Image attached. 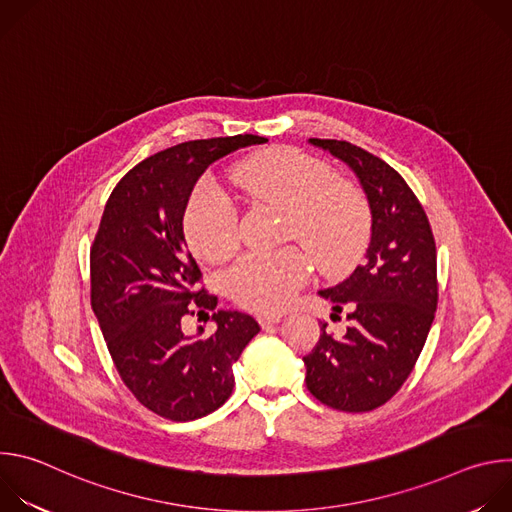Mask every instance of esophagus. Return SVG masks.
Listing matches in <instances>:
<instances>
[{
    "mask_svg": "<svg viewBox=\"0 0 512 512\" xmlns=\"http://www.w3.org/2000/svg\"><path fill=\"white\" fill-rule=\"evenodd\" d=\"M257 320H259L261 328H263V330H267V328H271V326L279 324V322H281V316H279V314H259V316H257Z\"/></svg>",
    "mask_w": 512,
    "mask_h": 512,
    "instance_id": "obj_1",
    "label": "esophagus"
}]
</instances>
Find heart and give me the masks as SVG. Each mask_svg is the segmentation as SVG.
<instances>
[{"label":"heart","mask_w":512,"mask_h":512,"mask_svg":"<svg viewBox=\"0 0 512 512\" xmlns=\"http://www.w3.org/2000/svg\"><path fill=\"white\" fill-rule=\"evenodd\" d=\"M235 182L251 196L287 208V235L300 239L324 269L342 265L367 227L360 194L336 182L332 170L296 150H269L247 158L235 170ZM190 247L208 261L229 257L239 241L237 208L214 180L204 178L190 196L184 214ZM310 273L304 253L294 247L247 253L227 273L231 298L255 312L285 308Z\"/></svg>","instance_id":"b5f03b06"}]
</instances>
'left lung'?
<instances>
[{
    "mask_svg": "<svg viewBox=\"0 0 512 512\" xmlns=\"http://www.w3.org/2000/svg\"><path fill=\"white\" fill-rule=\"evenodd\" d=\"M344 162L371 208V241L360 265L318 294L332 302L330 318L346 308L350 326L322 334L304 356L308 391L324 405L360 413L387 403L407 381L437 308V255L427 214L387 162L348 141L310 139Z\"/></svg>",
    "mask_w": 512,
    "mask_h": 512,
    "instance_id": "8db88e82",
    "label": "left lung"
}]
</instances>
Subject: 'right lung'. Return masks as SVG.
<instances>
[{"label":"right lung","instance_id":"add662e5","mask_svg":"<svg viewBox=\"0 0 512 512\" xmlns=\"http://www.w3.org/2000/svg\"><path fill=\"white\" fill-rule=\"evenodd\" d=\"M259 135L178 143L129 170L113 188L91 247V306L109 354L135 399L172 421H192L233 393V364L261 330L218 310L184 239L188 198L204 170ZM213 312L214 335L186 337V315Z\"/></svg>","mask_w":512,"mask_h":512}]
</instances>
